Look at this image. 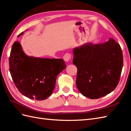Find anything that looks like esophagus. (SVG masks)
<instances>
[{"instance_id": "obj_1", "label": "esophagus", "mask_w": 131, "mask_h": 131, "mask_svg": "<svg viewBox=\"0 0 131 131\" xmlns=\"http://www.w3.org/2000/svg\"><path fill=\"white\" fill-rule=\"evenodd\" d=\"M71 57H72V54H71V53H66L64 55V56H63V59H64V60L66 62H68L70 59Z\"/></svg>"}]
</instances>
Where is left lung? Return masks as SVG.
<instances>
[{"mask_svg":"<svg viewBox=\"0 0 131 131\" xmlns=\"http://www.w3.org/2000/svg\"><path fill=\"white\" fill-rule=\"evenodd\" d=\"M73 63L77 67L76 85L80 92L98 99L117 86L123 67L120 45L110 38L103 43H86L73 50Z\"/></svg>","mask_w":131,"mask_h":131,"instance_id":"8db88e82","label":"left lung"}]
</instances>
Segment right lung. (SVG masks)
<instances>
[{
    "label": "right lung",
    "mask_w": 131,
    "mask_h": 131,
    "mask_svg": "<svg viewBox=\"0 0 131 131\" xmlns=\"http://www.w3.org/2000/svg\"><path fill=\"white\" fill-rule=\"evenodd\" d=\"M66 67L63 59L27 56L18 41L12 46L9 57L12 79L19 92L30 99L42 101L48 98L55 88L57 76Z\"/></svg>",
    "instance_id": "obj_1"
}]
</instances>
